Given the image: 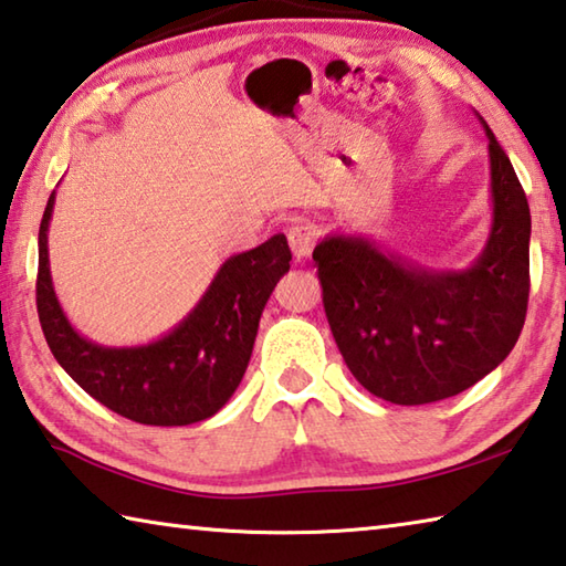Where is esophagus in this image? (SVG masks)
I'll list each match as a JSON object with an SVG mask.
<instances>
[{"mask_svg": "<svg viewBox=\"0 0 566 566\" xmlns=\"http://www.w3.org/2000/svg\"><path fill=\"white\" fill-rule=\"evenodd\" d=\"M318 228H315L313 223H295L291 226L289 231V243H291V251L293 255L298 258V261H303V258H308L313 253L315 243H318Z\"/></svg>", "mask_w": 566, "mask_h": 566, "instance_id": "34e87169", "label": "esophagus"}]
</instances>
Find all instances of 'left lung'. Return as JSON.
Here are the masks:
<instances>
[{
  "mask_svg": "<svg viewBox=\"0 0 566 566\" xmlns=\"http://www.w3.org/2000/svg\"><path fill=\"white\" fill-rule=\"evenodd\" d=\"M490 138L492 228L464 271H430L360 235H328L313 261L345 365L365 390L424 405L472 388L507 358L530 301L532 218L510 156Z\"/></svg>",
  "mask_w": 566,
  "mask_h": 566,
  "instance_id": "obj_1",
  "label": "left lung"
}]
</instances>
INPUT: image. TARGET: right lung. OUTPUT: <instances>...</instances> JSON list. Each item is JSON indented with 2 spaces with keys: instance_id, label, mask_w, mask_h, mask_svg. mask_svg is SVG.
Masks as SVG:
<instances>
[{
  "instance_id": "right-lung-1",
  "label": "right lung",
  "mask_w": 566,
  "mask_h": 566,
  "mask_svg": "<svg viewBox=\"0 0 566 566\" xmlns=\"http://www.w3.org/2000/svg\"><path fill=\"white\" fill-rule=\"evenodd\" d=\"M52 211L54 193L39 226L36 313L49 350L69 378L122 418L156 428L201 422L221 410L251 360L265 303L291 268L285 235L228 258L196 308L164 338L104 348L82 338L56 301L46 251Z\"/></svg>"
}]
</instances>
